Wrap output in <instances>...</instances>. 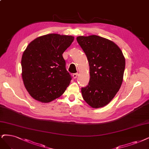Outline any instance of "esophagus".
I'll list each match as a JSON object with an SVG mask.
<instances>
[{"label":"esophagus","instance_id":"34e87169","mask_svg":"<svg viewBox=\"0 0 149 149\" xmlns=\"http://www.w3.org/2000/svg\"><path fill=\"white\" fill-rule=\"evenodd\" d=\"M78 73H74V74H73V78H74V79H76V78H77V76H78Z\"/></svg>","mask_w":149,"mask_h":149}]
</instances>
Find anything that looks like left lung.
<instances>
[{
  "instance_id": "left-lung-1",
  "label": "left lung",
  "mask_w": 149,
  "mask_h": 149,
  "mask_svg": "<svg viewBox=\"0 0 149 149\" xmlns=\"http://www.w3.org/2000/svg\"><path fill=\"white\" fill-rule=\"evenodd\" d=\"M79 45L89 61L90 79L81 88L84 100L91 107L100 108L113 99L121 86L125 69L122 51L111 40L96 35L78 36Z\"/></svg>"
}]
</instances>
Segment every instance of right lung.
Wrapping results in <instances>:
<instances>
[{
  "label": "right lung",
  "mask_w": 149,
  "mask_h": 149,
  "mask_svg": "<svg viewBox=\"0 0 149 149\" xmlns=\"http://www.w3.org/2000/svg\"><path fill=\"white\" fill-rule=\"evenodd\" d=\"M73 40L71 36L49 34L27 46L22 58V78L33 98L47 103L63 94L72 78L62 54Z\"/></svg>",
  "instance_id": "obj_1"
}]
</instances>
